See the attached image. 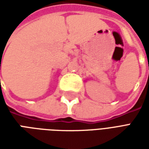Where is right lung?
I'll return each mask as SVG.
<instances>
[{
  "label": "right lung",
  "instance_id": "right-lung-1",
  "mask_svg": "<svg viewBox=\"0 0 149 149\" xmlns=\"http://www.w3.org/2000/svg\"><path fill=\"white\" fill-rule=\"evenodd\" d=\"M0 67H1V65H0ZM0 81H1V80H0Z\"/></svg>",
  "mask_w": 149,
  "mask_h": 149
}]
</instances>
